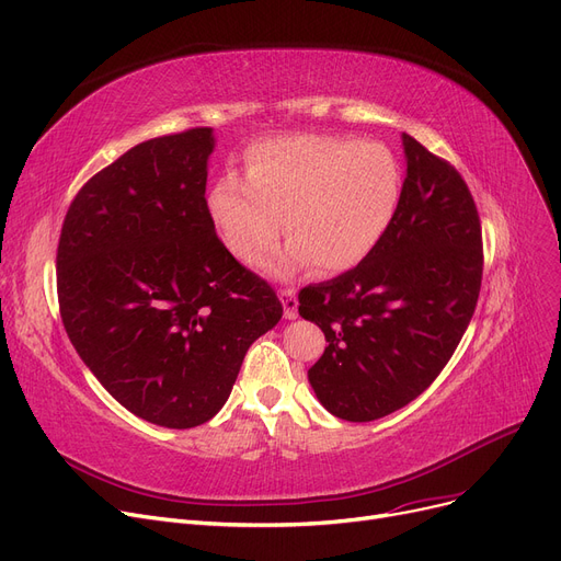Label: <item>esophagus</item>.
Listing matches in <instances>:
<instances>
[{"label":"esophagus","mask_w":561,"mask_h":561,"mask_svg":"<svg viewBox=\"0 0 561 561\" xmlns=\"http://www.w3.org/2000/svg\"><path fill=\"white\" fill-rule=\"evenodd\" d=\"M278 297H280V301H283V308H285V320H295V318L299 316V312H297V308H299L297 289L285 287V289H280Z\"/></svg>","instance_id":"obj_1"}]
</instances>
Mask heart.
<instances>
[{"mask_svg": "<svg viewBox=\"0 0 561 561\" xmlns=\"http://www.w3.org/2000/svg\"><path fill=\"white\" fill-rule=\"evenodd\" d=\"M398 203L400 165L387 145L324 133L255 142L245 179L228 172L207 193L220 241L245 264L260 262L285 226L293 241L266 264L274 274L308 264L347 272L377 249Z\"/></svg>", "mask_w": 561, "mask_h": 561, "instance_id": "1", "label": "heart"}]
</instances>
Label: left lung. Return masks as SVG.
<instances>
[{
  "label": "left lung",
  "instance_id": "left-lung-1",
  "mask_svg": "<svg viewBox=\"0 0 561 561\" xmlns=\"http://www.w3.org/2000/svg\"><path fill=\"white\" fill-rule=\"evenodd\" d=\"M408 176L377 249L350 272L299 293V316L327 339L308 370L322 405L375 421L433 385L474 316L481 220L460 172L402 133Z\"/></svg>",
  "mask_w": 561,
  "mask_h": 561
}]
</instances>
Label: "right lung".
<instances>
[{
	"mask_svg": "<svg viewBox=\"0 0 561 561\" xmlns=\"http://www.w3.org/2000/svg\"><path fill=\"white\" fill-rule=\"evenodd\" d=\"M211 128L128 149L78 191L57 245L66 333L136 416L195 428L226 405L249 347L283 318L207 211Z\"/></svg>",
	"mask_w": 561,
	"mask_h": 561,
	"instance_id": "add662e5",
	"label": "right lung"
}]
</instances>
